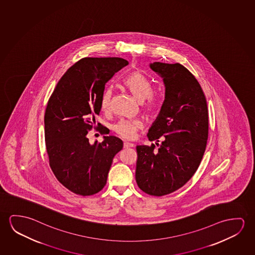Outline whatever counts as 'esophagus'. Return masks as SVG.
Listing matches in <instances>:
<instances>
[{"label": "esophagus", "instance_id": "esophagus-1", "mask_svg": "<svg viewBox=\"0 0 255 255\" xmlns=\"http://www.w3.org/2000/svg\"><path fill=\"white\" fill-rule=\"evenodd\" d=\"M133 145L132 143H129V142H125V143H124V147H125V148H129V147H132Z\"/></svg>", "mask_w": 255, "mask_h": 255}]
</instances>
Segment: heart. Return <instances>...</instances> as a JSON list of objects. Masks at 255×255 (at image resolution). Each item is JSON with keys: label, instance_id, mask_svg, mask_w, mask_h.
<instances>
[{"label": "heart", "instance_id": "heart-1", "mask_svg": "<svg viewBox=\"0 0 255 255\" xmlns=\"http://www.w3.org/2000/svg\"><path fill=\"white\" fill-rule=\"evenodd\" d=\"M124 85L131 93L135 98L139 102H145V110L151 113L156 112L160 109V102L153 95V87L148 79L138 71H134L128 75L124 80ZM112 88H108L102 95V109L108 110L110 108L112 102ZM142 122L137 119H122L114 125L113 129L117 133L126 139H131L135 137L137 130L141 129Z\"/></svg>", "mask_w": 255, "mask_h": 255}]
</instances>
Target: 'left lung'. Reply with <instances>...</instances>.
Masks as SVG:
<instances>
[{"mask_svg":"<svg viewBox=\"0 0 255 255\" xmlns=\"http://www.w3.org/2000/svg\"><path fill=\"white\" fill-rule=\"evenodd\" d=\"M165 86L161 111L149 129L156 145H137L136 182L143 192L163 196L181 188L196 172L208 137V110L202 88L180 63H150Z\"/></svg>","mask_w":255,"mask_h":255,"instance_id":"left-lung-1","label":"left lung"}]
</instances>
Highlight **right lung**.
Segmentation results:
<instances>
[{"label": "right lung", "mask_w": 255, "mask_h": 255, "mask_svg": "<svg viewBox=\"0 0 255 255\" xmlns=\"http://www.w3.org/2000/svg\"><path fill=\"white\" fill-rule=\"evenodd\" d=\"M129 63L119 57H86L63 74L47 102L45 141L49 165L57 180L71 192L94 195L105 186L115 155L123 141L115 136L90 144L87 133L109 134L95 116L102 110L105 86Z\"/></svg>", "instance_id": "right-lung-1"}]
</instances>
